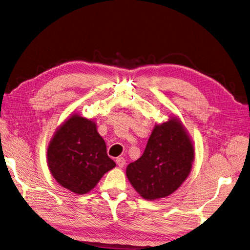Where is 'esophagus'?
<instances>
[{"label": "esophagus", "instance_id": "obj_1", "mask_svg": "<svg viewBox=\"0 0 250 250\" xmlns=\"http://www.w3.org/2000/svg\"><path fill=\"white\" fill-rule=\"evenodd\" d=\"M116 164L119 166V167H124L125 165V158L123 157H119L116 159Z\"/></svg>", "mask_w": 250, "mask_h": 250}]
</instances>
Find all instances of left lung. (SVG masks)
Instances as JSON below:
<instances>
[{
  "label": "left lung",
  "mask_w": 250,
  "mask_h": 250,
  "mask_svg": "<svg viewBox=\"0 0 250 250\" xmlns=\"http://www.w3.org/2000/svg\"><path fill=\"white\" fill-rule=\"evenodd\" d=\"M194 148L176 117L157 125L143 155L126 167L132 186L146 199L163 198L178 189L190 173Z\"/></svg>",
  "instance_id": "1"
}]
</instances>
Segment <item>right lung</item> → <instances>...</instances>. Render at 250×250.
Returning <instances> with one entry per match:
<instances>
[{
  "mask_svg": "<svg viewBox=\"0 0 250 250\" xmlns=\"http://www.w3.org/2000/svg\"><path fill=\"white\" fill-rule=\"evenodd\" d=\"M47 165L62 187L77 194L92 190L102 176L116 166L107 155L95 123L71 115L56 131L47 148Z\"/></svg>",
  "mask_w": 250,
  "mask_h": 250,
  "instance_id": "obj_1",
  "label": "right lung"
}]
</instances>
